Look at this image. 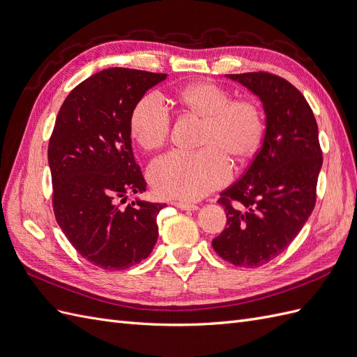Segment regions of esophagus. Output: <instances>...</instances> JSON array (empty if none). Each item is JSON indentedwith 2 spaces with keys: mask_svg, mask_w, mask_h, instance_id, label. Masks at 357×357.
<instances>
[{
  "mask_svg": "<svg viewBox=\"0 0 357 357\" xmlns=\"http://www.w3.org/2000/svg\"><path fill=\"white\" fill-rule=\"evenodd\" d=\"M172 205H176L177 208H180V210H185V211H197V210H198V205H195V204H189V202H180V201H176V202H172Z\"/></svg>",
  "mask_w": 357,
  "mask_h": 357,
  "instance_id": "obj_1",
  "label": "esophagus"
}]
</instances>
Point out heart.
I'll return each mask as SVG.
<instances>
[{"label":"heart","mask_w":357,"mask_h":357,"mask_svg":"<svg viewBox=\"0 0 357 357\" xmlns=\"http://www.w3.org/2000/svg\"><path fill=\"white\" fill-rule=\"evenodd\" d=\"M172 101L178 110L199 119V152H172L149 168V181L164 198L195 201L229 180L231 159L247 162L257 152L264 135V114L252 100H232L211 82H195L178 89ZM139 147L156 150L168 142L171 116L155 95L139 100L129 122Z\"/></svg>","instance_id":"obj_1"}]
</instances>
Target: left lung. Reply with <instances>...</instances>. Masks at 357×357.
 Wrapping results in <instances>:
<instances>
[{"label":"left lung","instance_id":"obj_1","mask_svg":"<svg viewBox=\"0 0 357 357\" xmlns=\"http://www.w3.org/2000/svg\"><path fill=\"white\" fill-rule=\"evenodd\" d=\"M262 102L265 135L244 176L220 193L226 228L213 248L235 266L256 268L284 252L316 204L319 129L294 84L269 73L226 74Z\"/></svg>","mask_w":357,"mask_h":357}]
</instances>
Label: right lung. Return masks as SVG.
<instances>
[{
    "label": "right lung",
    "instance_id": "obj_1",
    "mask_svg": "<svg viewBox=\"0 0 357 357\" xmlns=\"http://www.w3.org/2000/svg\"><path fill=\"white\" fill-rule=\"evenodd\" d=\"M167 74L109 68L70 92L49 142L53 210L62 232L86 261L102 269L142 262L158 241L159 211L167 204L135 198L146 181L131 146V114Z\"/></svg>",
    "mask_w": 357,
    "mask_h": 357
}]
</instances>
